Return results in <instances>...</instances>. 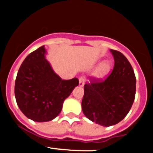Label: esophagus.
Returning <instances> with one entry per match:
<instances>
[{
    "mask_svg": "<svg viewBox=\"0 0 153 153\" xmlns=\"http://www.w3.org/2000/svg\"><path fill=\"white\" fill-rule=\"evenodd\" d=\"M85 77L81 76L80 78H79V85L80 87H82L84 85V82H85Z\"/></svg>",
    "mask_w": 153,
    "mask_h": 153,
    "instance_id": "34e87169",
    "label": "esophagus"
}]
</instances>
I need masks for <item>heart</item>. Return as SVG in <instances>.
Listing matches in <instances>:
<instances>
[{
  "instance_id": "b5f03b06",
  "label": "heart",
  "mask_w": 153,
  "mask_h": 153,
  "mask_svg": "<svg viewBox=\"0 0 153 153\" xmlns=\"http://www.w3.org/2000/svg\"><path fill=\"white\" fill-rule=\"evenodd\" d=\"M111 68V65L108 61H104L98 66L95 71L94 75L97 78H102L108 74Z\"/></svg>"
}]
</instances>
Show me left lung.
I'll return each mask as SVG.
<instances>
[{"instance_id":"left-lung-1","label":"left lung","mask_w":153,"mask_h":153,"mask_svg":"<svg viewBox=\"0 0 153 153\" xmlns=\"http://www.w3.org/2000/svg\"><path fill=\"white\" fill-rule=\"evenodd\" d=\"M113 71L106 79L90 78L84 85L82 112L88 119L104 127L114 125L131 109L136 93V77L127 57L111 50Z\"/></svg>"}]
</instances>
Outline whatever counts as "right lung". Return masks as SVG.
Wrapping results in <instances>:
<instances>
[{
  "label": "right lung",
  "mask_w": 153,
  "mask_h": 153,
  "mask_svg": "<svg viewBox=\"0 0 153 153\" xmlns=\"http://www.w3.org/2000/svg\"><path fill=\"white\" fill-rule=\"evenodd\" d=\"M44 46L26 57L15 82L16 103L24 115L34 122H49L57 117L63 102L79 80H62L45 59Z\"/></svg>",
  "instance_id": "add662e5"
}]
</instances>
